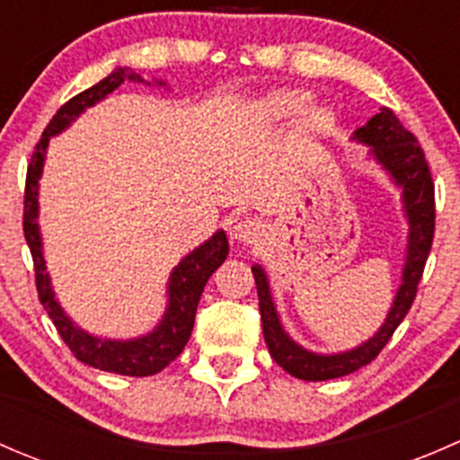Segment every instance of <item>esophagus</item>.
<instances>
[{"mask_svg": "<svg viewBox=\"0 0 460 460\" xmlns=\"http://www.w3.org/2000/svg\"><path fill=\"white\" fill-rule=\"evenodd\" d=\"M262 225H260L258 220H252V217H247V220H240L234 225V231H231V238L238 240L240 244H253L258 243L260 235H262Z\"/></svg>", "mask_w": 460, "mask_h": 460, "instance_id": "esophagus-1", "label": "esophagus"}]
</instances>
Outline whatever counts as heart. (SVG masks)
<instances>
[{"instance_id":"heart-1","label":"heart","mask_w":460,"mask_h":460,"mask_svg":"<svg viewBox=\"0 0 460 460\" xmlns=\"http://www.w3.org/2000/svg\"><path fill=\"white\" fill-rule=\"evenodd\" d=\"M309 104V95L303 91H276L264 102V113L271 119H289L303 113ZM329 124V115L324 111L314 109L305 115V128L312 133L324 131Z\"/></svg>"}]
</instances>
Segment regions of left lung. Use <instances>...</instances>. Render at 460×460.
Listing matches in <instances>:
<instances>
[{
	"mask_svg": "<svg viewBox=\"0 0 460 460\" xmlns=\"http://www.w3.org/2000/svg\"><path fill=\"white\" fill-rule=\"evenodd\" d=\"M356 140L372 146V155L378 160V164H383L394 178V182L402 189V202H405V213L407 220H410V244H407L402 285L398 289L396 300H394L392 312L387 314V320L374 338H369L365 345L356 347V349L345 351V354L320 356L303 349L287 336L280 320H278L271 294H269L267 276L258 264L252 267L258 287L260 318H262V333L269 354L285 372L300 380L341 378V376H347L372 363L410 312L416 291H419V282L423 278L431 243H434V180H431L429 164L414 133L402 127L392 109L383 106L380 113H376L365 127L356 131Z\"/></svg>",
	"mask_w": 460,
	"mask_h": 460,
	"instance_id": "1",
	"label": "left lung"
}]
</instances>
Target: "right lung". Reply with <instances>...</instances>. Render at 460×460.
Returning a JSON list of instances; mask_svg holds the SVG:
<instances>
[{"label": "right lung", "mask_w": 460, "mask_h": 460, "mask_svg": "<svg viewBox=\"0 0 460 460\" xmlns=\"http://www.w3.org/2000/svg\"><path fill=\"white\" fill-rule=\"evenodd\" d=\"M128 80L144 82L131 68H118L97 82L95 86L77 93L75 97L62 104L49 127L41 133V140L35 144L29 171H26V189H24V238L29 243L32 264H35V287L40 303L44 305L46 314L53 320L55 329L66 342L68 349L73 351L77 360L84 365L102 369V372H113L122 376H153L173 363L182 354L184 345L191 336L193 320H196V309L200 303L204 285L211 278V273L225 262L229 253V243H226L225 231H217L213 238H208L202 247L189 253L178 267L173 269L169 280V309H166L162 323L153 329L148 336L136 338V341H100L95 336H88L80 327L73 324V320L62 312V307L55 300L53 289H50L49 273H46L44 256H41V240L40 229H37V180L44 166L46 146H49L50 136L64 131L82 111L93 106L95 102L104 100L109 93ZM162 84V82H160Z\"/></svg>", "instance_id": "1"}]
</instances>
